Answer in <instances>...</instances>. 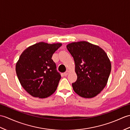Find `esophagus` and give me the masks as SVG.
Masks as SVG:
<instances>
[{
  "mask_svg": "<svg viewBox=\"0 0 130 130\" xmlns=\"http://www.w3.org/2000/svg\"><path fill=\"white\" fill-rule=\"evenodd\" d=\"M69 72H70V71H69L68 70H66L64 73V75H65V76H67V75L69 74Z\"/></svg>",
  "mask_w": 130,
  "mask_h": 130,
  "instance_id": "1",
  "label": "esophagus"
}]
</instances>
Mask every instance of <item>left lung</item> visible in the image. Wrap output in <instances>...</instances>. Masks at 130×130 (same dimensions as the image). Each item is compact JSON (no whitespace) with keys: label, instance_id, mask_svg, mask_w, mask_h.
Listing matches in <instances>:
<instances>
[{"label":"left lung","instance_id":"left-lung-1","mask_svg":"<svg viewBox=\"0 0 130 130\" xmlns=\"http://www.w3.org/2000/svg\"><path fill=\"white\" fill-rule=\"evenodd\" d=\"M73 57L77 80L72 84L74 91L84 98H92L102 91L107 83L111 61L101 47L86 41L66 45Z\"/></svg>","mask_w":130,"mask_h":130}]
</instances>
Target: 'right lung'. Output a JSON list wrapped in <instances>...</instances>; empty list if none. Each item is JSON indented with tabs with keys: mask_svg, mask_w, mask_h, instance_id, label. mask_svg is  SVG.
<instances>
[{
	"mask_svg": "<svg viewBox=\"0 0 130 130\" xmlns=\"http://www.w3.org/2000/svg\"><path fill=\"white\" fill-rule=\"evenodd\" d=\"M61 45L39 42L27 47L20 55L16 73L21 85L33 97L44 99L56 91L61 77L51 58Z\"/></svg>",
	"mask_w": 130,
	"mask_h": 130,
	"instance_id": "1",
	"label": "right lung"
}]
</instances>
